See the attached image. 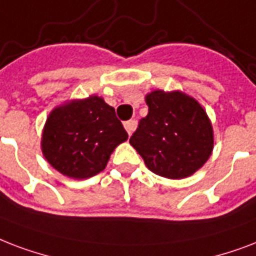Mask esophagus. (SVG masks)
Wrapping results in <instances>:
<instances>
[{
	"mask_svg": "<svg viewBox=\"0 0 256 256\" xmlns=\"http://www.w3.org/2000/svg\"><path fill=\"white\" fill-rule=\"evenodd\" d=\"M124 128H126V130L128 132V134H130L134 130V128H136V122H134V120L126 122H124Z\"/></svg>",
	"mask_w": 256,
	"mask_h": 256,
	"instance_id": "34e87169",
	"label": "esophagus"
}]
</instances>
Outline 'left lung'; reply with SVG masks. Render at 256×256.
<instances>
[{
	"instance_id": "8db88e82",
	"label": "left lung",
	"mask_w": 256,
	"mask_h": 256,
	"mask_svg": "<svg viewBox=\"0 0 256 256\" xmlns=\"http://www.w3.org/2000/svg\"><path fill=\"white\" fill-rule=\"evenodd\" d=\"M148 114L130 142L148 170L168 179H184L208 160L214 130L203 106L186 93L154 90L146 96Z\"/></svg>"
}]
</instances>
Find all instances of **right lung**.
Segmentation results:
<instances>
[{
  "mask_svg": "<svg viewBox=\"0 0 256 256\" xmlns=\"http://www.w3.org/2000/svg\"><path fill=\"white\" fill-rule=\"evenodd\" d=\"M128 138L114 108L89 96L69 101L49 114L41 150L54 170L72 179H88L106 167L114 148Z\"/></svg>",
  "mask_w": 256,
  "mask_h": 256,
  "instance_id": "1",
  "label": "right lung"
}]
</instances>
